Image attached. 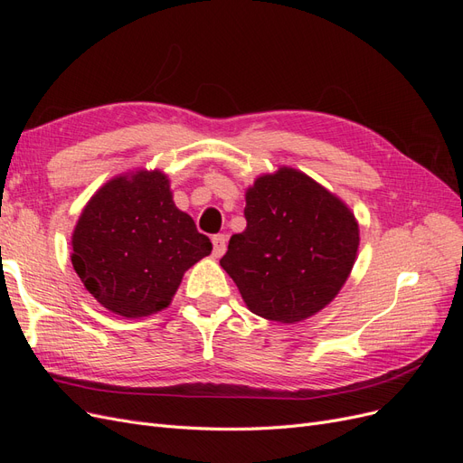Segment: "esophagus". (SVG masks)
Instances as JSON below:
<instances>
[{
	"label": "esophagus",
	"instance_id": "1",
	"mask_svg": "<svg viewBox=\"0 0 463 463\" xmlns=\"http://www.w3.org/2000/svg\"><path fill=\"white\" fill-rule=\"evenodd\" d=\"M226 247H228V237L223 233H218L213 237V255L214 257H222L226 253Z\"/></svg>",
	"mask_w": 463,
	"mask_h": 463
}]
</instances>
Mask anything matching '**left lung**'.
Wrapping results in <instances>:
<instances>
[{
    "mask_svg": "<svg viewBox=\"0 0 463 463\" xmlns=\"http://www.w3.org/2000/svg\"><path fill=\"white\" fill-rule=\"evenodd\" d=\"M247 228L220 259L250 311L298 322L326 307L352 272L359 228L349 208L291 167L245 194Z\"/></svg>",
    "mask_w": 463,
    "mask_h": 463,
    "instance_id": "1",
    "label": "left lung"
}]
</instances>
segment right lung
I'll return each instance as SVG.
<instances>
[{"mask_svg": "<svg viewBox=\"0 0 463 463\" xmlns=\"http://www.w3.org/2000/svg\"><path fill=\"white\" fill-rule=\"evenodd\" d=\"M213 243L174 204L162 172L106 184L73 232V269L108 311L137 318L170 305L184 272Z\"/></svg>", "mask_w": 463, "mask_h": 463, "instance_id": "1", "label": "right lung"}]
</instances>
